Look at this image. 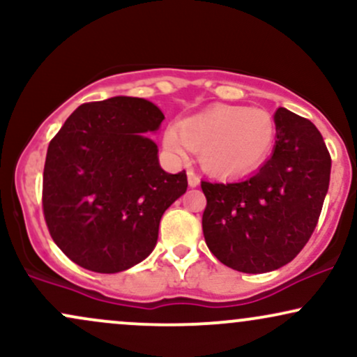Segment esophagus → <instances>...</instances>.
Here are the masks:
<instances>
[{
  "label": "esophagus",
  "instance_id": "1",
  "mask_svg": "<svg viewBox=\"0 0 357 357\" xmlns=\"http://www.w3.org/2000/svg\"><path fill=\"white\" fill-rule=\"evenodd\" d=\"M188 184H190L191 188H196L199 184V176L192 169H188Z\"/></svg>",
  "mask_w": 357,
  "mask_h": 357
}]
</instances>
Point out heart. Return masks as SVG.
Returning <instances> with one entry per match:
<instances>
[{
	"label": "heart",
	"instance_id": "heart-1",
	"mask_svg": "<svg viewBox=\"0 0 357 357\" xmlns=\"http://www.w3.org/2000/svg\"><path fill=\"white\" fill-rule=\"evenodd\" d=\"M275 141V124L265 110L216 105L169 126L165 146L176 158L199 151L204 171L215 176H241L257 169Z\"/></svg>",
	"mask_w": 357,
	"mask_h": 357
}]
</instances>
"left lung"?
<instances>
[{"label":"left lung","instance_id":"1","mask_svg":"<svg viewBox=\"0 0 357 357\" xmlns=\"http://www.w3.org/2000/svg\"><path fill=\"white\" fill-rule=\"evenodd\" d=\"M273 153L238 181H202L203 235L223 265L265 273L292 261L312 235L329 190L331 154L312 122L284 107Z\"/></svg>","mask_w":357,"mask_h":357}]
</instances>
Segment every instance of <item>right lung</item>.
Wrapping results in <instances>:
<instances>
[{
  "instance_id": "add662e5",
  "label": "right lung",
  "mask_w": 357,
  "mask_h": 357,
  "mask_svg": "<svg viewBox=\"0 0 357 357\" xmlns=\"http://www.w3.org/2000/svg\"><path fill=\"white\" fill-rule=\"evenodd\" d=\"M162 119L153 102L119 96L80 105L50 141L45 221L56 247L80 267L117 273L144 260L161 216L186 192V173H166L147 134Z\"/></svg>"
}]
</instances>
